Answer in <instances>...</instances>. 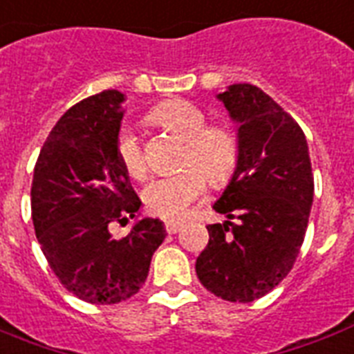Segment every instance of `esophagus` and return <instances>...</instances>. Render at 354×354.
<instances>
[{"mask_svg":"<svg viewBox=\"0 0 354 354\" xmlns=\"http://www.w3.org/2000/svg\"><path fill=\"white\" fill-rule=\"evenodd\" d=\"M182 228H183L182 223H167L165 225V230L169 232V234H178Z\"/></svg>","mask_w":354,"mask_h":354,"instance_id":"esophagus-1","label":"esophagus"}]
</instances>
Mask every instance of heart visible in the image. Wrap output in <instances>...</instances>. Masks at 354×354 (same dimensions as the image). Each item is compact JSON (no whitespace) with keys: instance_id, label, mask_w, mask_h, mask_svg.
<instances>
[{"instance_id":"1","label":"heart","mask_w":354,"mask_h":354,"mask_svg":"<svg viewBox=\"0 0 354 354\" xmlns=\"http://www.w3.org/2000/svg\"><path fill=\"white\" fill-rule=\"evenodd\" d=\"M152 120L185 142L182 167L187 169L150 180L142 191V201L152 215L178 221L193 202L204 196L206 178L213 185H223L230 180L239 159V147L230 129L207 126L206 113L185 100L161 104L152 111ZM117 158L131 178L147 174L139 139L128 126L118 131Z\"/></svg>"}]
</instances>
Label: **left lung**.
<instances>
[{
    "label": "left lung",
    "instance_id": "left-lung-1",
    "mask_svg": "<svg viewBox=\"0 0 354 354\" xmlns=\"http://www.w3.org/2000/svg\"><path fill=\"white\" fill-rule=\"evenodd\" d=\"M217 100L237 124L239 159L213 204L228 221L207 226L196 274L213 295L252 303L286 279L299 256L314 201L312 163L303 129L261 88L237 83Z\"/></svg>",
    "mask_w": 354,
    "mask_h": 354
}]
</instances>
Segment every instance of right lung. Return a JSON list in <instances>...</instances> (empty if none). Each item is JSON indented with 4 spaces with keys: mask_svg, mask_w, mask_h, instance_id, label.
<instances>
[{
    "mask_svg": "<svg viewBox=\"0 0 354 354\" xmlns=\"http://www.w3.org/2000/svg\"><path fill=\"white\" fill-rule=\"evenodd\" d=\"M126 96L104 91L70 107L35 165V234L61 284L91 304H115L141 290L165 239L159 219H139L141 201L117 158ZM138 217L128 236L109 225Z\"/></svg>",
    "mask_w": 354,
    "mask_h": 354,
    "instance_id": "obj_1",
    "label": "right lung"
}]
</instances>
